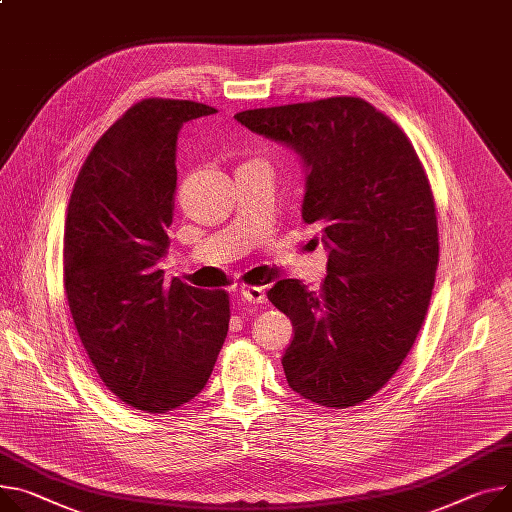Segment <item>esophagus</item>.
<instances>
[{
  "instance_id": "34e87169",
  "label": "esophagus",
  "mask_w": 512,
  "mask_h": 512,
  "mask_svg": "<svg viewBox=\"0 0 512 512\" xmlns=\"http://www.w3.org/2000/svg\"><path fill=\"white\" fill-rule=\"evenodd\" d=\"M242 299L248 301V303H264L266 295H264V289L262 287H244L242 289Z\"/></svg>"
}]
</instances>
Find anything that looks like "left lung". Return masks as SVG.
Segmentation results:
<instances>
[{"label": "left lung", "mask_w": 512, "mask_h": 512, "mask_svg": "<svg viewBox=\"0 0 512 512\" xmlns=\"http://www.w3.org/2000/svg\"><path fill=\"white\" fill-rule=\"evenodd\" d=\"M295 149L307 168L303 221L322 229L326 279H283L266 295L291 320L293 391L326 408L369 400L422 328L439 264L435 196L406 133L363 98L334 96L235 114Z\"/></svg>", "instance_id": "left-lung-1"}]
</instances>
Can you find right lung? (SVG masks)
<instances>
[{"mask_svg":"<svg viewBox=\"0 0 512 512\" xmlns=\"http://www.w3.org/2000/svg\"><path fill=\"white\" fill-rule=\"evenodd\" d=\"M213 112L192 100L133 104L88 153L67 205L63 285L77 334L114 396L151 414L207 385L229 328L225 291L168 281L160 268L178 131Z\"/></svg>","mask_w":512,"mask_h":512,"instance_id":"1","label":"right lung"}]
</instances>
